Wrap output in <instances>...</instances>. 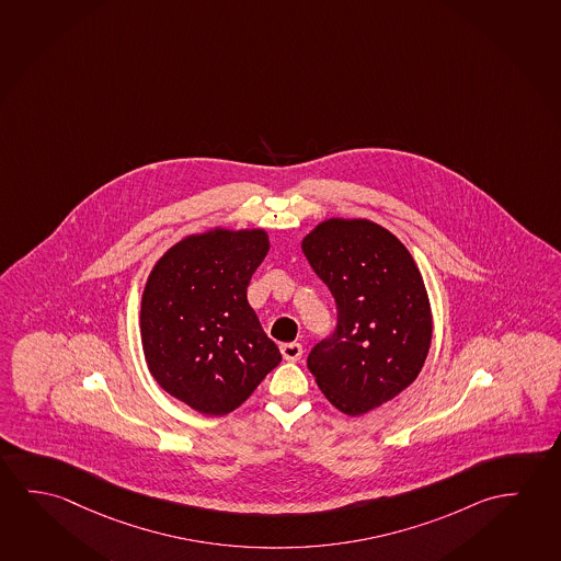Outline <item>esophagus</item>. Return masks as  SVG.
<instances>
[{
    "mask_svg": "<svg viewBox=\"0 0 561 561\" xmlns=\"http://www.w3.org/2000/svg\"><path fill=\"white\" fill-rule=\"evenodd\" d=\"M304 348L300 343H285V345H280V355L285 360H290V363H296V360H300V356H302Z\"/></svg>",
    "mask_w": 561,
    "mask_h": 561,
    "instance_id": "34e87169",
    "label": "esophagus"
}]
</instances>
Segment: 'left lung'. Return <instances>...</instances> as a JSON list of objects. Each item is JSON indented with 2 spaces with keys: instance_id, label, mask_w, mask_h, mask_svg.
Returning <instances> with one entry per match:
<instances>
[{
  "instance_id": "left-lung-1",
  "label": "left lung",
  "mask_w": 561,
  "mask_h": 561,
  "mask_svg": "<svg viewBox=\"0 0 561 561\" xmlns=\"http://www.w3.org/2000/svg\"><path fill=\"white\" fill-rule=\"evenodd\" d=\"M300 248L337 302V330L311 348L308 368L331 405L365 415L410 388L427 360L423 276L408 248L368 218H328Z\"/></svg>"
}]
</instances>
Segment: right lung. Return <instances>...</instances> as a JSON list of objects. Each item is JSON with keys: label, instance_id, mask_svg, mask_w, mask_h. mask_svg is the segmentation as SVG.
<instances>
[{"label": "right lung", "instance_id": "1", "mask_svg": "<svg viewBox=\"0 0 561 561\" xmlns=\"http://www.w3.org/2000/svg\"><path fill=\"white\" fill-rule=\"evenodd\" d=\"M263 228L191 233L151 267L140 306L144 358L153 380L205 415H228L283 356L248 302L268 253Z\"/></svg>", "mask_w": 561, "mask_h": 561}]
</instances>
